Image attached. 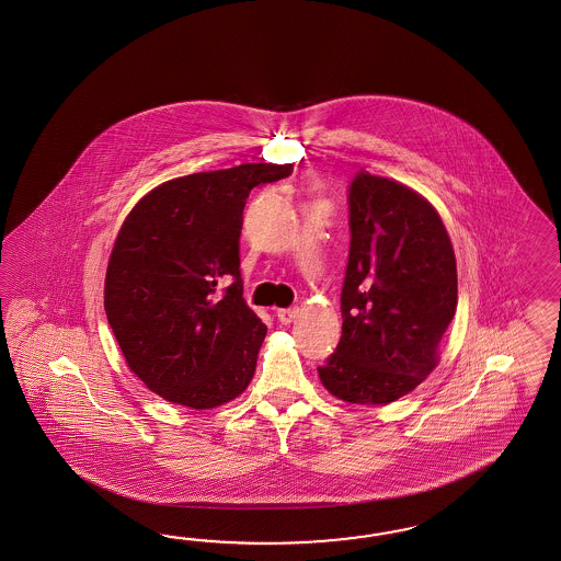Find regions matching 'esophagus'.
Masks as SVG:
<instances>
[{
    "mask_svg": "<svg viewBox=\"0 0 561 561\" xmlns=\"http://www.w3.org/2000/svg\"><path fill=\"white\" fill-rule=\"evenodd\" d=\"M298 317V308H277V321L289 324Z\"/></svg>",
    "mask_w": 561,
    "mask_h": 561,
    "instance_id": "esophagus-1",
    "label": "esophagus"
}]
</instances>
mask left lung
Wrapping results in <instances>:
<instances>
[{
  "mask_svg": "<svg viewBox=\"0 0 561 561\" xmlns=\"http://www.w3.org/2000/svg\"><path fill=\"white\" fill-rule=\"evenodd\" d=\"M347 205L341 340L319 376L341 401L387 405L438 364L457 310V259L438 211L397 181L359 170Z\"/></svg>",
  "mask_w": 561,
  "mask_h": 561,
  "instance_id": "left-lung-1",
  "label": "left lung"
}]
</instances>
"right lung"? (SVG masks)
<instances>
[{"instance_id":"1","label":"right lung","mask_w":561,"mask_h":561,"mask_svg":"<svg viewBox=\"0 0 561 561\" xmlns=\"http://www.w3.org/2000/svg\"><path fill=\"white\" fill-rule=\"evenodd\" d=\"M291 170L261 162L172 179L123 221L106 319L131 373L170 403L218 408L249 387L267 327L242 298V211L253 188Z\"/></svg>"}]
</instances>
